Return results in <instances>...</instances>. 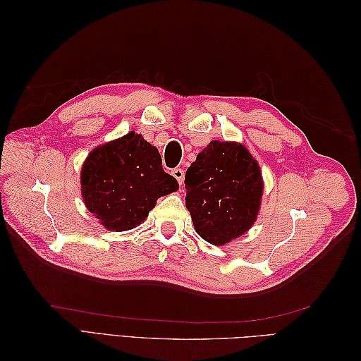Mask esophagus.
<instances>
[{
  "label": "esophagus",
  "mask_w": 361,
  "mask_h": 361,
  "mask_svg": "<svg viewBox=\"0 0 361 361\" xmlns=\"http://www.w3.org/2000/svg\"><path fill=\"white\" fill-rule=\"evenodd\" d=\"M171 176L179 182V185H182L183 179H185V171L182 169H173L171 170Z\"/></svg>",
  "instance_id": "esophagus-1"
}]
</instances>
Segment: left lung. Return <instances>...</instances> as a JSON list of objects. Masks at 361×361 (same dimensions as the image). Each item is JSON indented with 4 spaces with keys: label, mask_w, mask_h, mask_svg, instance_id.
<instances>
[{
    "label": "left lung",
    "mask_w": 361,
    "mask_h": 361,
    "mask_svg": "<svg viewBox=\"0 0 361 361\" xmlns=\"http://www.w3.org/2000/svg\"><path fill=\"white\" fill-rule=\"evenodd\" d=\"M185 204L204 241L224 245L255 224L264 180L244 145L211 141L185 173Z\"/></svg>",
    "instance_id": "obj_1"
}]
</instances>
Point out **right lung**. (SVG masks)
<instances>
[{
  "label": "right lung",
  "mask_w": 361,
  "mask_h": 361,
  "mask_svg": "<svg viewBox=\"0 0 361 361\" xmlns=\"http://www.w3.org/2000/svg\"><path fill=\"white\" fill-rule=\"evenodd\" d=\"M161 164L158 149L134 130L93 149L81 169L87 209L108 231L140 226L159 197L179 188Z\"/></svg>",
  "instance_id": "right-lung-1"
}]
</instances>
